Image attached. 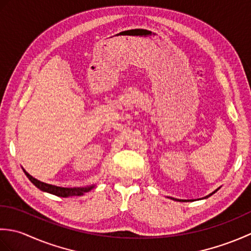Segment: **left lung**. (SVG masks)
Wrapping results in <instances>:
<instances>
[{"instance_id": "1", "label": "left lung", "mask_w": 251, "mask_h": 251, "mask_svg": "<svg viewBox=\"0 0 251 251\" xmlns=\"http://www.w3.org/2000/svg\"><path fill=\"white\" fill-rule=\"evenodd\" d=\"M220 188H221V186H220ZM220 188H218L217 190H215L214 192H212V193H210V194H208L207 196H205V197H202V199H200V200H205V199H208V197H209V196H211L212 194H215V193H216V192H217L218 190H219ZM168 199H170V200H173V201H195V200H179V199H174V197H168Z\"/></svg>"}]
</instances>
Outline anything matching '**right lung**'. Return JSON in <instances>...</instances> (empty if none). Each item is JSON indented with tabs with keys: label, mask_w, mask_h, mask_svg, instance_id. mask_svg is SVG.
Segmentation results:
<instances>
[{
	"label": "right lung",
	"mask_w": 251,
	"mask_h": 251,
	"mask_svg": "<svg viewBox=\"0 0 251 251\" xmlns=\"http://www.w3.org/2000/svg\"><path fill=\"white\" fill-rule=\"evenodd\" d=\"M24 172H25L26 177L29 178V180L36 186L37 189H40L41 191H43V192H47V193L54 194L56 196H60V197L79 196V195H83L85 193H87V192L92 191L93 189L96 188V184L86 185V186H77V188H62V186H57V185H52V184L42 182V181L32 177V176L26 173L25 169H24Z\"/></svg>",
	"instance_id": "obj_1"
}]
</instances>
